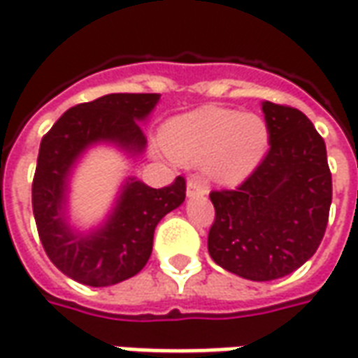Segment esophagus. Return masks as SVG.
Segmentation results:
<instances>
[{"label":"esophagus","mask_w":358,"mask_h":358,"mask_svg":"<svg viewBox=\"0 0 358 358\" xmlns=\"http://www.w3.org/2000/svg\"><path fill=\"white\" fill-rule=\"evenodd\" d=\"M208 187L200 177H191L189 183H187V196H206Z\"/></svg>","instance_id":"1"}]
</instances>
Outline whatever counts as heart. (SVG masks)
<instances>
[{
	"label": "heart",
	"mask_w": 358,
	"mask_h": 358,
	"mask_svg": "<svg viewBox=\"0 0 358 358\" xmlns=\"http://www.w3.org/2000/svg\"><path fill=\"white\" fill-rule=\"evenodd\" d=\"M169 156L185 166L206 164L215 181L241 183L268 152V127L255 113L199 108L171 119L162 133Z\"/></svg>",
	"instance_id": "heart-1"
}]
</instances>
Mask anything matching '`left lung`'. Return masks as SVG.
I'll return each instance as SVG.
<instances>
[{
    "instance_id": "obj_1",
    "label": "left lung",
    "mask_w": 358,
    "mask_h": 358,
    "mask_svg": "<svg viewBox=\"0 0 358 358\" xmlns=\"http://www.w3.org/2000/svg\"><path fill=\"white\" fill-rule=\"evenodd\" d=\"M270 150L235 191H212L208 252L250 281L295 272L316 252L328 225L331 173L326 144L303 111L262 102Z\"/></svg>"
}]
</instances>
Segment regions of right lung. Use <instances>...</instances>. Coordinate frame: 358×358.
<instances>
[{
    "label": "right lung",
    "instance_id": "add662e5",
    "mask_svg": "<svg viewBox=\"0 0 358 358\" xmlns=\"http://www.w3.org/2000/svg\"><path fill=\"white\" fill-rule=\"evenodd\" d=\"M159 102V94H108L78 103L48 131L38 152L32 181V210L45 255L71 280L108 287L133 278L152 255L159 220L185 200V179L152 189L129 177L102 225L78 231L69 224V177L78 158L94 144H113L129 156L146 148L143 121Z\"/></svg>",
    "mask_w": 358,
    "mask_h": 358
}]
</instances>
